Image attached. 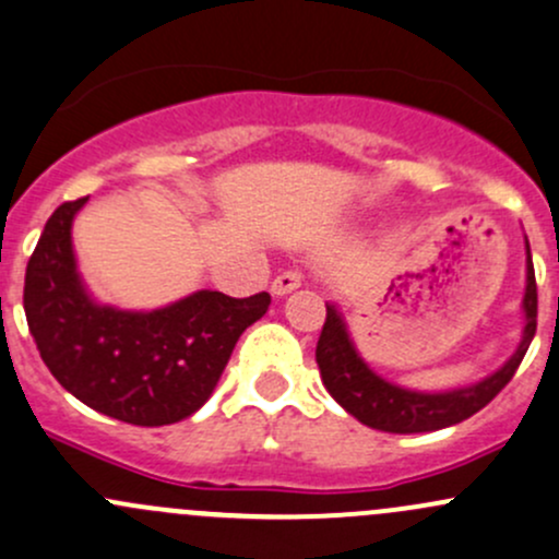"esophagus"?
<instances>
[{
	"mask_svg": "<svg viewBox=\"0 0 559 559\" xmlns=\"http://www.w3.org/2000/svg\"><path fill=\"white\" fill-rule=\"evenodd\" d=\"M302 284H305V275L299 273V270H286V273L275 275L273 278V295L286 297V295H292L295 289H299Z\"/></svg>",
	"mask_w": 559,
	"mask_h": 559,
	"instance_id": "esophagus-1",
	"label": "esophagus"
}]
</instances>
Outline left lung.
Here are the masks:
<instances>
[{"label":"left lung","instance_id":"left-lung-1","mask_svg":"<svg viewBox=\"0 0 559 559\" xmlns=\"http://www.w3.org/2000/svg\"><path fill=\"white\" fill-rule=\"evenodd\" d=\"M527 249V286L522 310H525V329L522 340L516 345L514 356L503 364L498 372L487 374L479 383L468 388H455L444 393H420L409 388L393 385L388 380L374 374L364 364L354 348V340L348 337L343 316L337 313L334 305H326V321L321 329L319 345H316V361H319L321 380L326 391L332 393L334 402L350 413L358 423L378 431L388 433H420V431H439V428L455 426V423L472 418L485 404H490L498 393L507 388L514 378L516 367L525 358L531 340L536 334V316H538V289H536V270H533L531 246Z\"/></svg>","mask_w":559,"mask_h":559}]
</instances>
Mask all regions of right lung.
Masks as SVG:
<instances>
[{"label": "right lung", "instance_id": "1", "mask_svg": "<svg viewBox=\"0 0 559 559\" xmlns=\"http://www.w3.org/2000/svg\"><path fill=\"white\" fill-rule=\"evenodd\" d=\"M85 201L52 211L26 264L23 310L39 356L72 396L109 418L133 426L190 418L214 393L246 326L267 313L270 295L203 289L150 313L93 302L72 251V222Z\"/></svg>", "mask_w": 559, "mask_h": 559}]
</instances>
